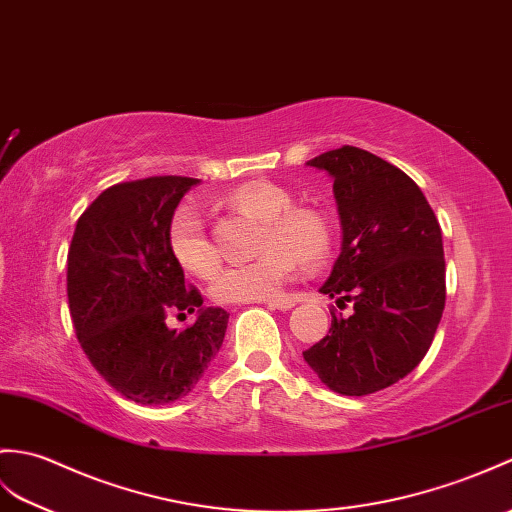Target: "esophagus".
<instances>
[{"mask_svg":"<svg viewBox=\"0 0 512 512\" xmlns=\"http://www.w3.org/2000/svg\"><path fill=\"white\" fill-rule=\"evenodd\" d=\"M268 307H272V310H290V307H294V301L292 299H281V301H268L266 303Z\"/></svg>","mask_w":512,"mask_h":512,"instance_id":"34e87169","label":"esophagus"}]
</instances>
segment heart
Here are the masks:
<instances>
[{"mask_svg": "<svg viewBox=\"0 0 512 512\" xmlns=\"http://www.w3.org/2000/svg\"><path fill=\"white\" fill-rule=\"evenodd\" d=\"M218 205L257 220L253 261L224 268L211 285L218 303H253L281 296L299 264L307 270L323 266L336 244V227L325 209L294 207L288 189L257 178L231 187ZM168 248L185 272L209 279L218 270V255L200 213L181 205L168 222Z\"/></svg>", "mask_w": 512, "mask_h": 512, "instance_id": "b5f03b06", "label": "heart"}]
</instances>
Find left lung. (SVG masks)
<instances>
[{"instance_id":"1","label":"left lung","mask_w":512,"mask_h":512,"mask_svg":"<svg viewBox=\"0 0 512 512\" xmlns=\"http://www.w3.org/2000/svg\"><path fill=\"white\" fill-rule=\"evenodd\" d=\"M334 178L342 253L320 292L353 305L331 314L329 334L303 351L327 388L362 397L414 371L445 310V253L419 185L355 146L307 161Z\"/></svg>"}]
</instances>
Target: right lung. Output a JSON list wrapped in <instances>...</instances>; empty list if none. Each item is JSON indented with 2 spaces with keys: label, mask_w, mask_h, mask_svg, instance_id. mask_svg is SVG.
Returning <instances> with one entry per match:
<instances>
[{
  "label": "right lung",
  "mask_w": 512,
  "mask_h": 512,
  "mask_svg": "<svg viewBox=\"0 0 512 512\" xmlns=\"http://www.w3.org/2000/svg\"><path fill=\"white\" fill-rule=\"evenodd\" d=\"M189 176L117 183L76 222L67 253L69 314L82 351L106 384L135 403H170L192 390L222 347L229 314L200 307L168 248V222ZM199 312L183 332L168 313Z\"/></svg>",
  "instance_id": "1"
}]
</instances>
